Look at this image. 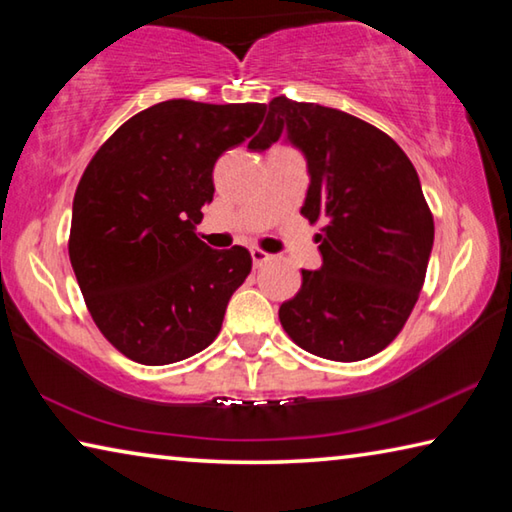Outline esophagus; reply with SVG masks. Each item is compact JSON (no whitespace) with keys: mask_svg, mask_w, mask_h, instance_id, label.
<instances>
[{"mask_svg":"<svg viewBox=\"0 0 512 512\" xmlns=\"http://www.w3.org/2000/svg\"><path fill=\"white\" fill-rule=\"evenodd\" d=\"M250 255H253V264L257 266V268H262L266 262H271V255H268V253H264V250L262 248H250Z\"/></svg>","mask_w":512,"mask_h":512,"instance_id":"34e87169","label":"esophagus"}]
</instances>
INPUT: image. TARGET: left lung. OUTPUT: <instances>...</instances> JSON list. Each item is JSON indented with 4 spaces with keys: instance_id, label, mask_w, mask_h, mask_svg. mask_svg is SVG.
Instances as JSON below:
<instances>
[{
    "instance_id": "1",
    "label": "left lung",
    "mask_w": 512,
    "mask_h": 512,
    "mask_svg": "<svg viewBox=\"0 0 512 512\" xmlns=\"http://www.w3.org/2000/svg\"><path fill=\"white\" fill-rule=\"evenodd\" d=\"M287 131L311 183L300 214L320 228L318 271H302L282 302L291 341L329 361L368 359L395 341L418 302L433 246V214L418 171L393 137L348 112L275 97L248 149Z\"/></svg>"
}]
</instances>
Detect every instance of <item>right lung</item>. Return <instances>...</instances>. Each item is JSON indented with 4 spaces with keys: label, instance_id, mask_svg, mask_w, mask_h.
<instances>
[{
    "label": "right lung",
    "instance_id": "obj_1",
    "mask_svg": "<svg viewBox=\"0 0 512 512\" xmlns=\"http://www.w3.org/2000/svg\"><path fill=\"white\" fill-rule=\"evenodd\" d=\"M264 103L171 99L112 133L76 187L69 262L112 348L144 366L205 350L253 268L244 246L212 250L196 235L212 203V169L264 121Z\"/></svg>",
    "mask_w": 512,
    "mask_h": 512
}]
</instances>
